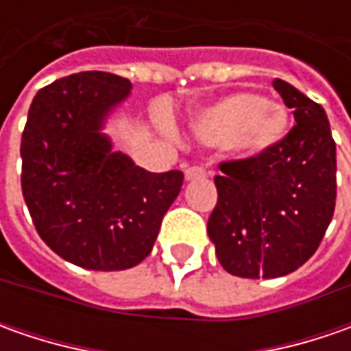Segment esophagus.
Segmentation results:
<instances>
[{
    "instance_id": "1",
    "label": "esophagus",
    "mask_w": 351,
    "mask_h": 351,
    "mask_svg": "<svg viewBox=\"0 0 351 351\" xmlns=\"http://www.w3.org/2000/svg\"><path fill=\"white\" fill-rule=\"evenodd\" d=\"M205 176V169L203 168H187L185 169V182H191V180H197V178H203Z\"/></svg>"
}]
</instances>
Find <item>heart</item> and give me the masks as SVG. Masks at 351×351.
<instances>
[{
    "label": "heart",
    "instance_id": "obj_1",
    "mask_svg": "<svg viewBox=\"0 0 351 351\" xmlns=\"http://www.w3.org/2000/svg\"><path fill=\"white\" fill-rule=\"evenodd\" d=\"M193 134L210 148L228 146L242 158L276 150L289 132L287 111L258 93H232L193 117Z\"/></svg>",
    "mask_w": 351,
    "mask_h": 351
}]
</instances>
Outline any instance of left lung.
<instances>
[{"label": "left lung", "mask_w": 351, "mask_h": 351, "mask_svg": "<svg viewBox=\"0 0 351 351\" xmlns=\"http://www.w3.org/2000/svg\"><path fill=\"white\" fill-rule=\"evenodd\" d=\"M274 88L295 127L276 150L221 164L207 232L228 274L274 279L299 269L326 232L336 205V144L326 111L283 80Z\"/></svg>", "instance_id": "1"}]
</instances>
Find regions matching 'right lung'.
<instances>
[{
  "instance_id": "right-lung-1",
  "label": "right lung",
  "mask_w": 351,
  "mask_h": 351,
  "mask_svg": "<svg viewBox=\"0 0 351 351\" xmlns=\"http://www.w3.org/2000/svg\"><path fill=\"white\" fill-rule=\"evenodd\" d=\"M130 89L107 72L56 80L34 95L21 138V187L34 226L48 248L86 269L141 263L182 189V171L152 173L113 150L105 127Z\"/></svg>"
}]
</instances>
